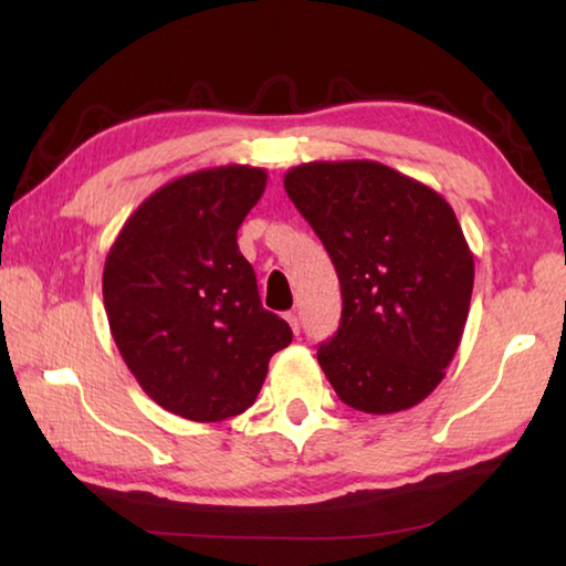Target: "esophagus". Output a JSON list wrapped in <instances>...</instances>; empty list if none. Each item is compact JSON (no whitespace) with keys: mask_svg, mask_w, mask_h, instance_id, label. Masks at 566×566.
<instances>
[{"mask_svg":"<svg viewBox=\"0 0 566 566\" xmlns=\"http://www.w3.org/2000/svg\"><path fill=\"white\" fill-rule=\"evenodd\" d=\"M284 319L290 322V327H292L294 334H300V314H296V312H286Z\"/></svg>","mask_w":566,"mask_h":566,"instance_id":"34e87169","label":"esophagus"}]
</instances>
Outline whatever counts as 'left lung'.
I'll use <instances>...</instances> for the list:
<instances>
[{
  "label": "left lung",
  "mask_w": 566,
  "mask_h": 566,
  "mask_svg": "<svg viewBox=\"0 0 566 566\" xmlns=\"http://www.w3.org/2000/svg\"><path fill=\"white\" fill-rule=\"evenodd\" d=\"M284 189L327 247L342 322L317 359L337 397L367 415L417 407L462 342L474 254L452 205L371 159L304 161Z\"/></svg>",
  "instance_id": "obj_1"
}]
</instances>
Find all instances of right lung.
I'll return each mask as SVG.
<instances>
[{
    "label": "right lung",
    "mask_w": 566,
    "mask_h": 566,
    "mask_svg": "<svg viewBox=\"0 0 566 566\" xmlns=\"http://www.w3.org/2000/svg\"><path fill=\"white\" fill-rule=\"evenodd\" d=\"M264 187L266 171L249 165L171 179L134 209L104 262L114 344L147 397L181 419L242 415L292 342L237 244Z\"/></svg>",
    "instance_id": "add662e5"
}]
</instances>
